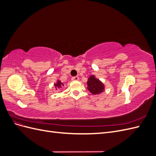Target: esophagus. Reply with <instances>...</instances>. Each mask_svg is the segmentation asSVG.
<instances>
[{
	"label": "esophagus",
	"instance_id": "34e87169",
	"mask_svg": "<svg viewBox=\"0 0 156 156\" xmlns=\"http://www.w3.org/2000/svg\"><path fill=\"white\" fill-rule=\"evenodd\" d=\"M79 77L78 76H75V77H73L72 78V79L73 80V81H77V80H79Z\"/></svg>",
	"mask_w": 156,
	"mask_h": 156
}]
</instances>
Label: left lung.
Here are the masks:
<instances>
[{
	"mask_svg": "<svg viewBox=\"0 0 156 156\" xmlns=\"http://www.w3.org/2000/svg\"><path fill=\"white\" fill-rule=\"evenodd\" d=\"M88 90L93 94H98L103 92L104 90V85L102 83L96 79L94 75H91L87 81Z\"/></svg>",
	"mask_w": 156,
	"mask_h": 156,
	"instance_id": "8db88e82",
	"label": "left lung"
}]
</instances>
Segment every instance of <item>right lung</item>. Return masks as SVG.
<instances>
[{"label":"right lung","mask_w":156,"mask_h":156,"mask_svg":"<svg viewBox=\"0 0 156 156\" xmlns=\"http://www.w3.org/2000/svg\"><path fill=\"white\" fill-rule=\"evenodd\" d=\"M55 86L56 87H57V88H61L62 87V86H63V84H62V83H61V81H57V83H56V84H55Z\"/></svg>","instance_id":"obj_1"}]
</instances>
